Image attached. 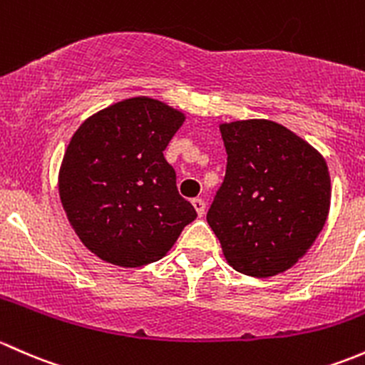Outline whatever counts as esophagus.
<instances>
[{
    "mask_svg": "<svg viewBox=\"0 0 365 365\" xmlns=\"http://www.w3.org/2000/svg\"><path fill=\"white\" fill-rule=\"evenodd\" d=\"M191 204H193V207H195V210H197L198 216H204L205 202L202 200V198H193V200H191Z\"/></svg>",
    "mask_w": 365,
    "mask_h": 365,
    "instance_id": "1",
    "label": "esophagus"
}]
</instances>
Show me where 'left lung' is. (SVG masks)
<instances>
[{
  "label": "left lung",
  "instance_id": "8db88e82",
  "mask_svg": "<svg viewBox=\"0 0 365 365\" xmlns=\"http://www.w3.org/2000/svg\"><path fill=\"white\" fill-rule=\"evenodd\" d=\"M227 174L207 212L228 265L270 277L307 253L330 209V175L313 145L269 119L221 123Z\"/></svg>",
  "mask_w": 365,
  "mask_h": 365
}]
</instances>
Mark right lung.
<instances>
[{"mask_svg":"<svg viewBox=\"0 0 365 365\" xmlns=\"http://www.w3.org/2000/svg\"><path fill=\"white\" fill-rule=\"evenodd\" d=\"M184 119L163 101L135 96L93 114L71 137L59 198L75 234L103 262H158L197 217L163 156Z\"/></svg>","mask_w":365,"mask_h":365,"instance_id":"1","label":"right lung"}]
</instances>
